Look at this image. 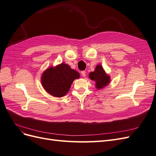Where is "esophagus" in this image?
Wrapping results in <instances>:
<instances>
[{"label": "esophagus", "instance_id": "esophagus-1", "mask_svg": "<svg viewBox=\"0 0 156 156\" xmlns=\"http://www.w3.org/2000/svg\"><path fill=\"white\" fill-rule=\"evenodd\" d=\"M81 74H82L83 77H85L86 76V72H85V71H82Z\"/></svg>", "mask_w": 156, "mask_h": 156}]
</instances>
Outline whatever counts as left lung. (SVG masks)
Returning a JSON list of instances; mask_svg holds the SVG:
<instances>
[{
	"label": "left lung",
	"instance_id": "8db88e82",
	"mask_svg": "<svg viewBox=\"0 0 156 156\" xmlns=\"http://www.w3.org/2000/svg\"><path fill=\"white\" fill-rule=\"evenodd\" d=\"M89 77L91 80L96 81V86L98 89L106 87L110 81L109 76L105 73L101 65H98L94 72L89 74Z\"/></svg>",
	"mask_w": 156,
	"mask_h": 156
}]
</instances>
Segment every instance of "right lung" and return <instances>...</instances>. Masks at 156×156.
<instances>
[{
  "mask_svg": "<svg viewBox=\"0 0 156 156\" xmlns=\"http://www.w3.org/2000/svg\"><path fill=\"white\" fill-rule=\"evenodd\" d=\"M79 73L64 63L56 68L47 69L41 77V83L45 90L55 97H62L69 91L74 79Z\"/></svg>",
  "mask_w": 156,
  "mask_h": 156,
  "instance_id": "right-lung-1",
  "label": "right lung"
}]
</instances>
